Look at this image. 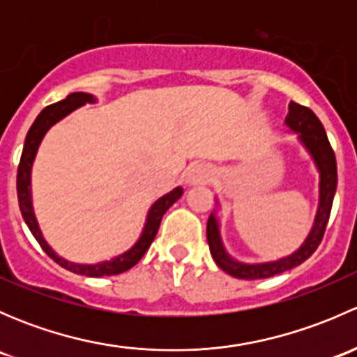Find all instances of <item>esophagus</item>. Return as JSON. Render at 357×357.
Here are the masks:
<instances>
[{
    "mask_svg": "<svg viewBox=\"0 0 357 357\" xmlns=\"http://www.w3.org/2000/svg\"><path fill=\"white\" fill-rule=\"evenodd\" d=\"M211 176H212V172L207 165L193 164V165H190L188 171H186L185 179L188 185H204V183H207L208 179H211Z\"/></svg>",
    "mask_w": 357,
    "mask_h": 357,
    "instance_id": "esophagus-1",
    "label": "esophagus"
}]
</instances>
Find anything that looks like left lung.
Wrapping results in <instances>:
<instances>
[{"instance_id":"1","label":"left lung","mask_w":357,"mask_h":357,"mask_svg":"<svg viewBox=\"0 0 357 357\" xmlns=\"http://www.w3.org/2000/svg\"><path fill=\"white\" fill-rule=\"evenodd\" d=\"M285 122L290 126L291 131L298 132V138L304 143L305 149L311 152L319 169V174H321V181H319V208L318 214H316L314 226H312V231L305 238L304 245L298 248L295 254L289 255V257L280 259V261L275 262H264V264H243V262L235 261V259H231L226 254L225 247L221 243V236H219L218 221H215L214 215H211L207 221V242L208 248H211L212 259H214L215 264L222 271L235 276V278L262 280L271 278V276L280 275L283 271H289V269L307 261L314 254V250L321 243L323 235L326 231L330 212H332L335 190H337V160H335V152L332 145H330L328 136H326L321 121L316 117V114L311 109L291 102Z\"/></svg>"}]
</instances>
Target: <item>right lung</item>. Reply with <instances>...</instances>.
Here are the masks:
<instances>
[{
  "label": "right lung",
  "mask_w": 357,
  "mask_h": 357,
  "mask_svg": "<svg viewBox=\"0 0 357 357\" xmlns=\"http://www.w3.org/2000/svg\"><path fill=\"white\" fill-rule=\"evenodd\" d=\"M93 102H95V98H93L91 95H88V93H70L66 100L53 103V105H48L46 109H43V112L38 115V117H36L34 124L31 126L27 136H25L22 157H20L19 171H17V197H19L20 212H22V218L24 221L27 222L29 229H31V233L34 235V238L38 240V243L41 245L43 250H45L46 254L56 262V264H60L62 268L68 269V271L77 273V275L100 278V276L121 275V273L128 271V269H131L132 266H135L143 255H145V252L149 250V247L152 245L153 238H155L158 226H160V221H162V215H164L165 211H167V208L183 195V190L181 188L172 190L171 193H167V195H164L162 199H158L155 204L152 205L142 236H139V240L136 242V245L132 247L131 250L126 252V254L119 255V257L112 259V261L100 262V264H74V262H68L66 259L59 257V255L48 247V243L43 240L41 231H39L38 228V222H36L34 212H32L31 167L45 132L48 131L55 122H59L60 119L66 117L67 114H70L72 110L84 105V103H93Z\"/></svg>",
  "instance_id": "1"
}]
</instances>
